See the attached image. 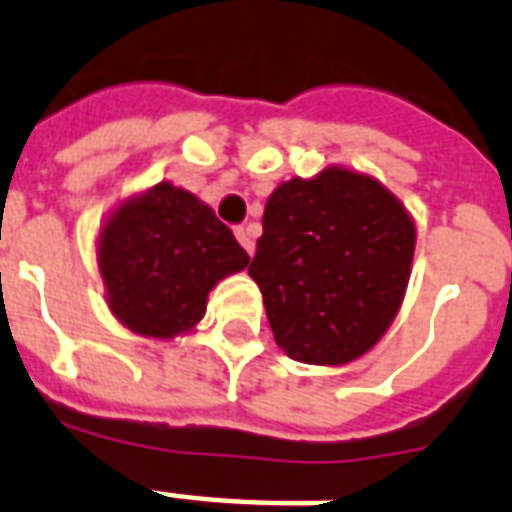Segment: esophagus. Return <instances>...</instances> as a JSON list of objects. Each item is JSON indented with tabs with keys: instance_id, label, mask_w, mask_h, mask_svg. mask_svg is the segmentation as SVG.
Segmentation results:
<instances>
[{
	"instance_id": "esophagus-1",
	"label": "esophagus",
	"mask_w": 512,
	"mask_h": 512,
	"mask_svg": "<svg viewBox=\"0 0 512 512\" xmlns=\"http://www.w3.org/2000/svg\"><path fill=\"white\" fill-rule=\"evenodd\" d=\"M233 233H236V239H239V244L244 247V252H247V255H255V241H252V236H249L247 228H244V225H239V228H233Z\"/></svg>"
}]
</instances>
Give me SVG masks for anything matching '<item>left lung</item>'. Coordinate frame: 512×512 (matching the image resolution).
<instances>
[{
    "label": "left lung",
    "mask_w": 512,
    "mask_h": 512,
    "mask_svg": "<svg viewBox=\"0 0 512 512\" xmlns=\"http://www.w3.org/2000/svg\"><path fill=\"white\" fill-rule=\"evenodd\" d=\"M414 241L412 215L372 175L327 167L281 183L249 263L279 348L319 366L372 350L401 308Z\"/></svg>",
    "instance_id": "1"
}]
</instances>
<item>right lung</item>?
<instances>
[{
    "label": "right lung",
    "mask_w": 512,
    "mask_h": 512,
    "mask_svg": "<svg viewBox=\"0 0 512 512\" xmlns=\"http://www.w3.org/2000/svg\"><path fill=\"white\" fill-rule=\"evenodd\" d=\"M247 263L212 207L172 183L124 199L98 236L108 308L130 332L154 340L191 332L217 281Z\"/></svg>",
    "instance_id": "right-lung-1"
}]
</instances>
